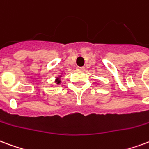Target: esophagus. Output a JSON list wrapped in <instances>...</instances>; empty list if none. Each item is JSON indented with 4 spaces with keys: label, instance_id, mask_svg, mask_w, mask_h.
Here are the masks:
<instances>
[{
    "label": "esophagus",
    "instance_id": "1",
    "mask_svg": "<svg viewBox=\"0 0 149 149\" xmlns=\"http://www.w3.org/2000/svg\"><path fill=\"white\" fill-rule=\"evenodd\" d=\"M77 70H80V71H84L85 68L84 67H77Z\"/></svg>",
    "mask_w": 149,
    "mask_h": 149
}]
</instances>
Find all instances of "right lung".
<instances>
[{
    "label": "right lung",
    "mask_w": 149,
    "mask_h": 149,
    "mask_svg": "<svg viewBox=\"0 0 149 149\" xmlns=\"http://www.w3.org/2000/svg\"><path fill=\"white\" fill-rule=\"evenodd\" d=\"M63 73V72H62ZM62 73L60 75V76H58V77H56V80H55V83L57 84H60L61 82V78L62 77Z\"/></svg>",
    "instance_id": "add662e5"
}]
</instances>
